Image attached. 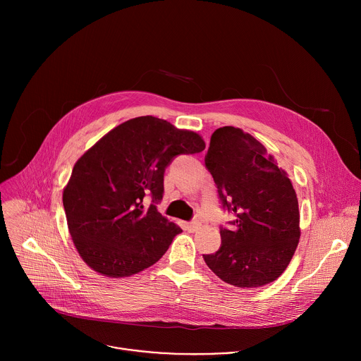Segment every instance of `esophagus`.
Returning a JSON list of instances; mask_svg holds the SVG:
<instances>
[{
    "instance_id": "34e87169",
    "label": "esophagus",
    "mask_w": 361,
    "mask_h": 361,
    "mask_svg": "<svg viewBox=\"0 0 361 361\" xmlns=\"http://www.w3.org/2000/svg\"><path fill=\"white\" fill-rule=\"evenodd\" d=\"M185 227H187V230L190 233H194V231H197L201 227V224H200V221H191V223H187Z\"/></svg>"
}]
</instances>
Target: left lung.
<instances>
[{"label":"left lung","mask_w":361,"mask_h":361,"mask_svg":"<svg viewBox=\"0 0 361 361\" xmlns=\"http://www.w3.org/2000/svg\"><path fill=\"white\" fill-rule=\"evenodd\" d=\"M205 167L223 207L235 214V227L220 230V250L202 254L205 264L240 288L273 283L290 264L301 234L288 174L259 140L231 126L213 133Z\"/></svg>","instance_id":"left-lung-1"}]
</instances>
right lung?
Segmentation results:
<instances>
[{
	"mask_svg": "<svg viewBox=\"0 0 361 361\" xmlns=\"http://www.w3.org/2000/svg\"><path fill=\"white\" fill-rule=\"evenodd\" d=\"M205 148L202 137L144 116L101 137L77 160L63 191L68 231L84 263L101 276L121 279L156 264L181 228L145 194L160 201L164 171L178 154Z\"/></svg>",
	"mask_w": 361,
	"mask_h": 361,
	"instance_id": "obj_1",
	"label": "right lung"
}]
</instances>
